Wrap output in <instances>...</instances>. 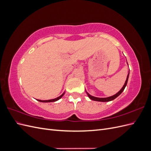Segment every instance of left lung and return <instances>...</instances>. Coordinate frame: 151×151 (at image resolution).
Masks as SVG:
<instances>
[{"mask_svg": "<svg viewBox=\"0 0 151 151\" xmlns=\"http://www.w3.org/2000/svg\"><path fill=\"white\" fill-rule=\"evenodd\" d=\"M129 74H128V76H127V79H126V81L125 83V84L123 85V88L121 89V90L119 91V92H118L116 94L112 96H110V97H108V98H96V97H94V96H91L89 93H87V94H88V96H89V98L92 99V100H94V101H101V102H107V101H112V100L115 99L116 98H117L118 96H119L123 91V90L125 89V87L127 86V82H128V79H129Z\"/></svg>", "mask_w": 151, "mask_h": 151, "instance_id": "left-lung-1", "label": "left lung"}]
</instances>
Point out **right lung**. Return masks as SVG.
<instances>
[{
  "mask_svg": "<svg viewBox=\"0 0 151 151\" xmlns=\"http://www.w3.org/2000/svg\"><path fill=\"white\" fill-rule=\"evenodd\" d=\"M64 93H63L61 96H60L59 97H58V98H55V99H49V100H40V99H37L38 101H40V102H44V103H48V102H54V101H57V100H58V99H60L63 96V94H64Z\"/></svg>",
  "mask_w": 151,
  "mask_h": 151,
  "instance_id": "1",
  "label": "right lung"
}]
</instances>
